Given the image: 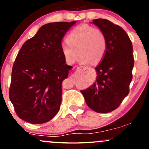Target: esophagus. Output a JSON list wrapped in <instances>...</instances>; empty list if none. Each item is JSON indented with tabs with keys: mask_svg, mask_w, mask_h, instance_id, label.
Here are the masks:
<instances>
[{
	"mask_svg": "<svg viewBox=\"0 0 149 149\" xmlns=\"http://www.w3.org/2000/svg\"><path fill=\"white\" fill-rule=\"evenodd\" d=\"M79 69H80V70H86V69H89L88 67H84V66H80L78 67Z\"/></svg>",
	"mask_w": 149,
	"mask_h": 149,
	"instance_id": "obj_1",
	"label": "esophagus"
}]
</instances>
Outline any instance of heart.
<instances>
[{"label":"heart","mask_w":149,"mask_h":149,"mask_svg":"<svg viewBox=\"0 0 149 149\" xmlns=\"http://www.w3.org/2000/svg\"><path fill=\"white\" fill-rule=\"evenodd\" d=\"M61 45V52L69 65L75 63L80 55L81 63H97L104 58L107 48L106 37L100 29L84 24L74 28ZM79 53H77V52Z\"/></svg>","instance_id":"1"}]
</instances>
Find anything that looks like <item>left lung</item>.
<instances>
[{"mask_svg": "<svg viewBox=\"0 0 149 149\" xmlns=\"http://www.w3.org/2000/svg\"><path fill=\"white\" fill-rule=\"evenodd\" d=\"M106 37L107 48L95 68L97 79L89 88L81 91L87 106L98 113L116 109L129 94L134 65L133 46L127 33L106 19H93Z\"/></svg>", "mask_w": 149, "mask_h": 149, "instance_id": "8db88e82", "label": "left lung"}]
</instances>
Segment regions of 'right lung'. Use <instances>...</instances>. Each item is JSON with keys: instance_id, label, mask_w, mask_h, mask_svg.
<instances>
[{"instance_id": "1", "label": "right lung", "mask_w": 149, "mask_h": 149, "mask_svg": "<svg viewBox=\"0 0 149 149\" xmlns=\"http://www.w3.org/2000/svg\"><path fill=\"white\" fill-rule=\"evenodd\" d=\"M76 22L46 24L22 46L13 65L9 92L21 119L44 123L60 110L62 82L72 67L65 64L62 40Z\"/></svg>"}]
</instances>
